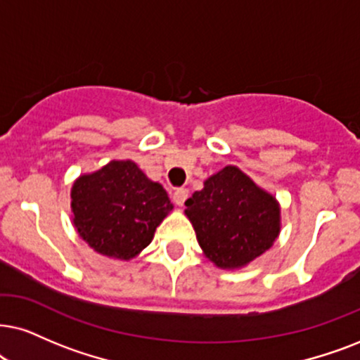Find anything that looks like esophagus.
I'll use <instances>...</instances> for the list:
<instances>
[{
  "mask_svg": "<svg viewBox=\"0 0 360 360\" xmlns=\"http://www.w3.org/2000/svg\"><path fill=\"white\" fill-rule=\"evenodd\" d=\"M188 194H189L188 189L179 188V189L174 191V194H172V199H174V202L177 204V206H183L186 199H188Z\"/></svg>",
  "mask_w": 360,
  "mask_h": 360,
  "instance_id": "1",
  "label": "esophagus"
}]
</instances>
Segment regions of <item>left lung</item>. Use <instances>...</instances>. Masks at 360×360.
Listing matches in <instances>:
<instances>
[{
	"instance_id": "8db88e82",
	"label": "left lung",
	"mask_w": 360,
	"mask_h": 360,
	"mask_svg": "<svg viewBox=\"0 0 360 360\" xmlns=\"http://www.w3.org/2000/svg\"><path fill=\"white\" fill-rule=\"evenodd\" d=\"M198 243L216 266L240 267L261 256L279 234V206L236 166L206 179L186 201Z\"/></svg>"
}]
</instances>
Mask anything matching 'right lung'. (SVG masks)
I'll return each mask as SVG.
<instances>
[{"label": "right lung", "mask_w": 360, "mask_h": 360, "mask_svg": "<svg viewBox=\"0 0 360 360\" xmlns=\"http://www.w3.org/2000/svg\"><path fill=\"white\" fill-rule=\"evenodd\" d=\"M71 199L81 238L96 252L124 261L151 243L156 227L172 211L165 188L133 161H111L81 176Z\"/></svg>", "instance_id": "1"}]
</instances>
